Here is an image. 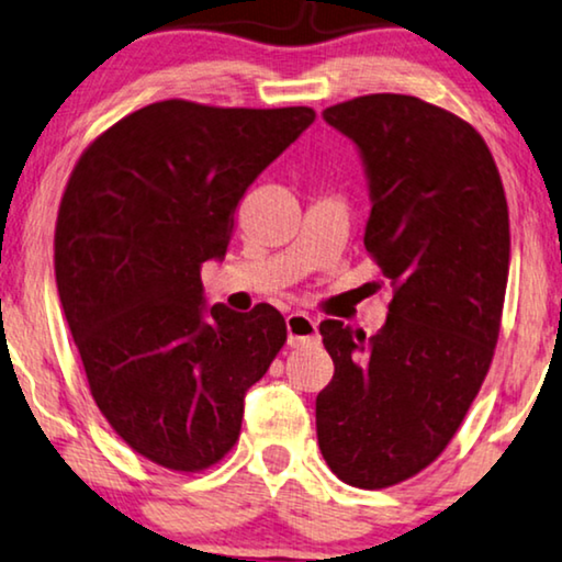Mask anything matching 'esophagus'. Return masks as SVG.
<instances>
[{
	"label": "esophagus",
	"instance_id": "34e87169",
	"mask_svg": "<svg viewBox=\"0 0 562 562\" xmlns=\"http://www.w3.org/2000/svg\"><path fill=\"white\" fill-rule=\"evenodd\" d=\"M286 342L291 348H299V345H310L317 340V319L310 317L304 312H294L286 317Z\"/></svg>",
	"mask_w": 562,
	"mask_h": 562
}]
</instances>
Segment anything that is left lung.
<instances>
[{
	"label": "left lung",
	"instance_id": "8db88e82",
	"mask_svg": "<svg viewBox=\"0 0 562 562\" xmlns=\"http://www.w3.org/2000/svg\"><path fill=\"white\" fill-rule=\"evenodd\" d=\"M322 117L363 160V243L394 299L373 337L340 319L319 325L335 375L317 396V440L337 479L386 488L440 456L486 379L509 210L483 137L440 106L368 94Z\"/></svg>",
	"mask_w": 562,
	"mask_h": 562
}]
</instances>
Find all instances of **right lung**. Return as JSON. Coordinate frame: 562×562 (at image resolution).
Returning <instances> with one entry per match:
<instances>
[{
    "label": "right lung",
    "mask_w": 562,
    "mask_h": 562,
    "mask_svg": "<svg viewBox=\"0 0 562 562\" xmlns=\"http://www.w3.org/2000/svg\"><path fill=\"white\" fill-rule=\"evenodd\" d=\"M314 122L310 106H143L89 145L56 225V283L91 396L135 452L202 471L233 448L245 394L286 342L271 304H206L245 191Z\"/></svg>",
    "instance_id": "add662e5"
}]
</instances>
